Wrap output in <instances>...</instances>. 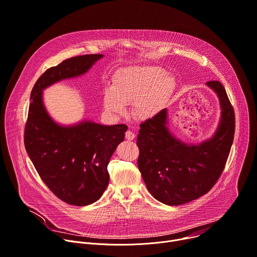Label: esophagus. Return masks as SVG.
I'll return each mask as SVG.
<instances>
[{
  "label": "esophagus",
  "mask_w": 257,
  "mask_h": 257,
  "mask_svg": "<svg viewBox=\"0 0 257 257\" xmlns=\"http://www.w3.org/2000/svg\"><path fill=\"white\" fill-rule=\"evenodd\" d=\"M125 138L128 140V141H133L135 138H136V135L132 132V131H127L125 133Z\"/></svg>",
  "instance_id": "34e87169"
}]
</instances>
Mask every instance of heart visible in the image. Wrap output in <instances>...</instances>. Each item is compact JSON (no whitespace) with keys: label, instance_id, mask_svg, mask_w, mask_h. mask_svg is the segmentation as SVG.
<instances>
[{"label":"heart","instance_id":"heart-1","mask_svg":"<svg viewBox=\"0 0 257 257\" xmlns=\"http://www.w3.org/2000/svg\"><path fill=\"white\" fill-rule=\"evenodd\" d=\"M175 80L159 67L133 66L117 71L104 90L103 103L111 114H123L134 102V114L143 120L156 116L170 101Z\"/></svg>","mask_w":257,"mask_h":257}]
</instances>
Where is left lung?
Wrapping results in <instances>:
<instances>
[{
  "label": "left lung",
  "instance_id": "8db88e82",
  "mask_svg": "<svg viewBox=\"0 0 257 257\" xmlns=\"http://www.w3.org/2000/svg\"><path fill=\"white\" fill-rule=\"evenodd\" d=\"M218 95L221 121L214 137L186 145L167 127V110L140 124L138 167L149 192L168 206H179L208 193L220 178L234 140L235 113L224 86L207 82Z\"/></svg>",
  "mask_w": 257,
  "mask_h": 257
}]
</instances>
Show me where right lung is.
Segmentation results:
<instances>
[{
	"instance_id": "right-lung-1",
	"label": "right lung",
	"mask_w": 257,
	"mask_h": 257,
	"mask_svg": "<svg viewBox=\"0 0 257 257\" xmlns=\"http://www.w3.org/2000/svg\"><path fill=\"white\" fill-rule=\"evenodd\" d=\"M102 57L78 56L47 69L31 91L24 131L25 149L42 181L60 199L78 207L88 206L103 194L109 182V159L123 142L127 126L88 120L71 126L60 125L44 108L42 90L85 74Z\"/></svg>"
}]
</instances>
